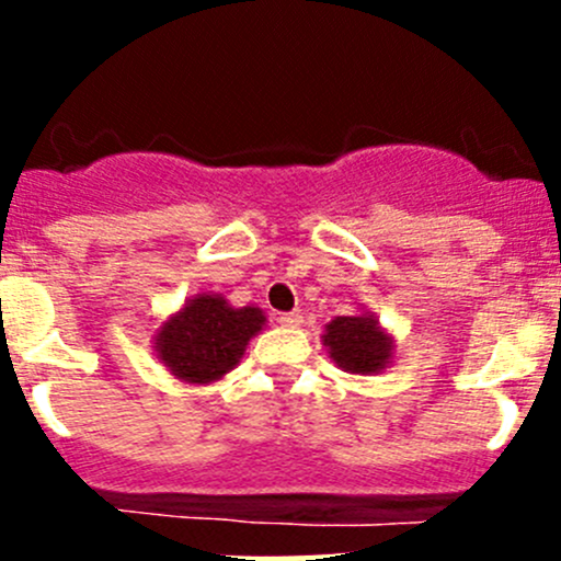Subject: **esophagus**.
Segmentation results:
<instances>
[{
    "label": "esophagus",
    "instance_id": "obj_1",
    "mask_svg": "<svg viewBox=\"0 0 561 561\" xmlns=\"http://www.w3.org/2000/svg\"><path fill=\"white\" fill-rule=\"evenodd\" d=\"M279 325H282V328H301V325H304V314H301V312H285V314H279Z\"/></svg>",
    "mask_w": 561,
    "mask_h": 561
}]
</instances>
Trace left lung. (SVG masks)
<instances>
[{"label": "left lung", "mask_w": 561, "mask_h": 561, "mask_svg": "<svg viewBox=\"0 0 561 561\" xmlns=\"http://www.w3.org/2000/svg\"><path fill=\"white\" fill-rule=\"evenodd\" d=\"M320 339L328 358L347 375H380L393 364V333L375 312L333 317Z\"/></svg>", "instance_id": "left-lung-1"}]
</instances>
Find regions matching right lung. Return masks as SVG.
<instances>
[{
  "instance_id": "add662e5",
  "label": "right lung",
  "mask_w": 561,
  "mask_h": 561,
  "mask_svg": "<svg viewBox=\"0 0 561 561\" xmlns=\"http://www.w3.org/2000/svg\"><path fill=\"white\" fill-rule=\"evenodd\" d=\"M265 322L260 307H233L219 293H197L160 322L154 355L175 380L211 386L241 364L249 339Z\"/></svg>"
}]
</instances>
